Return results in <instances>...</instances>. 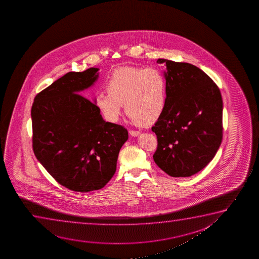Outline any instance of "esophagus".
I'll list each match as a JSON object with an SVG mask.
<instances>
[{
    "label": "esophagus",
    "mask_w": 259,
    "mask_h": 259,
    "mask_svg": "<svg viewBox=\"0 0 259 259\" xmlns=\"http://www.w3.org/2000/svg\"><path fill=\"white\" fill-rule=\"evenodd\" d=\"M129 134H130L132 136H138V135L141 134V132L137 131V130H130Z\"/></svg>",
    "instance_id": "1"
}]
</instances>
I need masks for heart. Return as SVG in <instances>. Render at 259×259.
Returning <instances> with one entry per match:
<instances>
[{"instance_id":"heart-1","label":"heart","mask_w":259,"mask_h":259,"mask_svg":"<svg viewBox=\"0 0 259 259\" xmlns=\"http://www.w3.org/2000/svg\"><path fill=\"white\" fill-rule=\"evenodd\" d=\"M106 93H97L94 103L109 122H117L122 104L129 117L150 125L163 116L168 104V82L156 68L123 67L107 78Z\"/></svg>"}]
</instances>
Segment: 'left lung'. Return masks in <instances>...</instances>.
<instances>
[{
	"label": "left lung",
	"mask_w": 259,
	"mask_h": 259,
	"mask_svg": "<svg viewBox=\"0 0 259 259\" xmlns=\"http://www.w3.org/2000/svg\"><path fill=\"white\" fill-rule=\"evenodd\" d=\"M166 65L168 104L151 128L156 165L171 177H190L212 160L223 137V101L216 83L193 64L158 59Z\"/></svg>",
	"instance_id": "1"
}]
</instances>
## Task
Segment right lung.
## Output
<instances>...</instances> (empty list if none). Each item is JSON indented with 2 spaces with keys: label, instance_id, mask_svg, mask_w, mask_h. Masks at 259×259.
<instances>
[{
  "label": "right lung",
  "instance_id": "1",
  "mask_svg": "<svg viewBox=\"0 0 259 259\" xmlns=\"http://www.w3.org/2000/svg\"><path fill=\"white\" fill-rule=\"evenodd\" d=\"M97 68L70 71L43 89L32 103V149L59 184L75 192L103 188L113 177L123 125L103 120L95 103L81 94L98 78Z\"/></svg>",
  "mask_w": 259,
  "mask_h": 259
}]
</instances>
